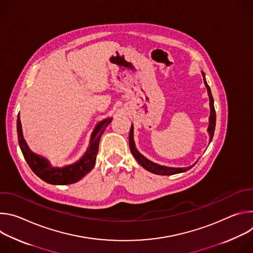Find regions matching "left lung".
<instances>
[{
	"mask_svg": "<svg viewBox=\"0 0 253 253\" xmlns=\"http://www.w3.org/2000/svg\"><path fill=\"white\" fill-rule=\"evenodd\" d=\"M203 77H204V73L202 72ZM204 83L205 86L207 88V92L209 95V100H210V110H211V114L209 117V126H208V132H209V136H210V141L213 138V134H214V130H215V123H216V113H215V109H214V101H213V97L210 91V88L205 80L204 77ZM129 146H130V150L133 154V156L135 157V159L138 161V163L145 168L146 170H148L149 172H152L154 174L157 175H173V174H177V173H181V172H185L188 169H190L191 167H186V168H172V167H166V166H161L158 165L156 163L151 162L150 160H148L147 158L144 157L143 155H141L136 147H135V143L133 140V125L131 126L130 132H129Z\"/></svg>",
	"mask_w": 253,
	"mask_h": 253,
	"instance_id": "1",
	"label": "left lung"
}]
</instances>
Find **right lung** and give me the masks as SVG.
I'll return each instance as SVG.
<instances>
[{"instance_id":"right-lung-1","label":"right lung","mask_w":253,"mask_h":253,"mask_svg":"<svg viewBox=\"0 0 253 253\" xmlns=\"http://www.w3.org/2000/svg\"><path fill=\"white\" fill-rule=\"evenodd\" d=\"M111 120L112 119H105L96 126L91 137L90 147L80 161L73 165L66 166L64 168H53L47 160L37 156L29 150L22 135L21 121L18 114L17 132L20 148L22 150L25 160L27 161L32 171L42 180H44L45 182L57 185H67L75 183L93 169L96 161V156L99 150L100 138L105 128L111 122Z\"/></svg>"}]
</instances>
